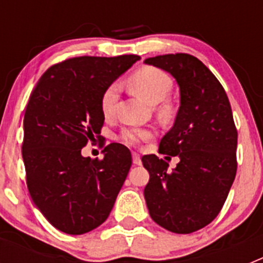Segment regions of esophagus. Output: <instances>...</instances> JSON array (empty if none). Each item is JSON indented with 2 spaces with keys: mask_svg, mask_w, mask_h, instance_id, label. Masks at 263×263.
<instances>
[{
  "mask_svg": "<svg viewBox=\"0 0 263 263\" xmlns=\"http://www.w3.org/2000/svg\"><path fill=\"white\" fill-rule=\"evenodd\" d=\"M133 163L137 164V166H139V164L142 163L141 157H139V154H137V153H133Z\"/></svg>",
  "mask_w": 263,
  "mask_h": 263,
  "instance_id": "34e87169",
  "label": "esophagus"
}]
</instances>
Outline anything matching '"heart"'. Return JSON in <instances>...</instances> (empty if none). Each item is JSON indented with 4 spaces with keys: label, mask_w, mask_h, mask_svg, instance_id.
I'll list each match as a JSON object with an SVG mask.
<instances>
[{
    "label": "heart",
    "mask_w": 263,
    "mask_h": 263,
    "mask_svg": "<svg viewBox=\"0 0 263 263\" xmlns=\"http://www.w3.org/2000/svg\"><path fill=\"white\" fill-rule=\"evenodd\" d=\"M129 85L139 97H142L148 104L155 105L166 99L171 89V80L167 73L160 69L154 68V67H143L130 76ZM117 96L118 84L109 85L104 92L103 97H101V110L105 117H109L113 113ZM150 137H152V132L132 127V129L124 130L121 138L126 145H137L138 142L148 139Z\"/></svg>",
    "instance_id": "heart-1"
}]
</instances>
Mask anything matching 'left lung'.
<instances>
[{"mask_svg": "<svg viewBox=\"0 0 263 263\" xmlns=\"http://www.w3.org/2000/svg\"><path fill=\"white\" fill-rule=\"evenodd\" d=\"M143 63L168 72L180 92L173 127L159 143V152L178 157L179 163L170 173L168 163L157 155L142 157L150 174L143 191L146 205L162 228L192 233L215 220L236 176L231 104L220 81L192 55L168 53Z\"/></svg>", "mask_w": 263, "mask_h": 263, "instance_id": "left-lung-1", "label": "left lung"}]
</instances>
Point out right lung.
Wrapping results in <instances>:
<instances>
[{"mask_svg": "<svg viewBox=\"0 0 263 263\" xmlns=\"http://www.w3.org/2000/svg\"><path fill=\"white\" fill-rule=\"evenodd\" d=\"M138 55L72 58L50 67L31 92L23 118L22 158L30 196L67 234L93 231L108 218L132 166L126 146L104 159L81 155L104 125L101 97Z\"/></svg>", "mask_w": 263, "mask_h": 263, "instance_id": "1", "label": "right lung"}]
</instances>
